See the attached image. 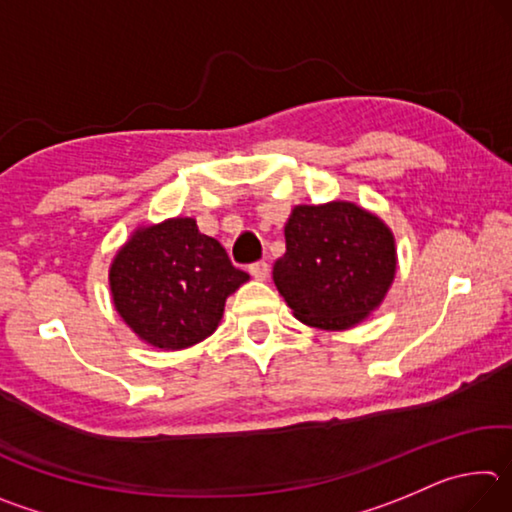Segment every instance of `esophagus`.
Here are the masks:
<instances>
[{
	"instance_id": "esophagus-1",
	"label": "esophagus",
	"mask_w": 512,
	"mask_h": 512,
	"mask_svg": "<svg viewBox=\"0 0 512 512\" xmlns=\"http://www.w3.org/2000/svg\"><path fill=\"white\" fill-rule=\"evenodd\" d=\"M268 271H271V268H268V264H266V262H255V264H250V275H253L255 280H266V277H268Z\"/></svg>"
}]
</instances>
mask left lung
Listing matches in <instances>:
<instances>
[{
    "mask_svg": "<svg viewBox=\"0 0 512 512\" xmlns=\"http://www.w3.org/2000/svg\"><path fill=\"white\" fill-rule=\"evenodd\" d=\"M287 253L273 280L298 320L348 329L379 307L395 275V241L354 203L298 205L284 225Z\"/></svg>",
    "mask_w": 512,
    "mask_h": 512,
    "instance_id": "1",
    "label": "left lung"
}]
</instances>
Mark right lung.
<instances>
[{
    "label": "right lung",
    "instance_id": "right-lung-1",
    "mask_svg": "<svg viewBox=\"0 0 512 512\" xmlns=\"http://www.w3.org/2000/svg\"><path fill=\"white\" fill-rule=\"evenodd\" d=\"M248 280L194 219L137 230L110 268L112 300L133 332L155 348L183 350L210 336L225 298Z\"/></svg>",
    "mask_w": 512,
    "mask_h": 512
}]
</instances>
